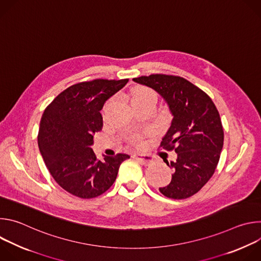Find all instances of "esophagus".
<instances>
[{
    "instance_id": "esophagus-1",
    "label": "esophagus",
    "mask_w": 261,
    "mask_h": 261,
    "mask_svg": "<svg viewBox=\"0 0 261 261\" xmlns=\"http://www.w3.org/2000/svg\"><path fill=\"white\" fill-rule=\"evenodd\" d=\"M133 158H135L139 163H141L142 165H145V166L146 165H150L154 161L153 157H151V156H142V155H140L138 153L134 154Z\"/></svg>"
}]
</instances>
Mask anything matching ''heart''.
<instances>
[{"label":"heart","mask_w":261,"mask_h":261,"mask_svg":"<svg viewBox=\"0 0 261 261\" xmlns=\"http://www.w3.org/2000/svg\"><path fill=\"white\" fill-rule=\"evenodd\" d=\"M150 100H156V95L155 93L148 88L145 87H139L137 89H135L130 97V101L132 106L138 103H142V102H146ZM139 140V137H134L133 141L137 142Z\"/></svg>","instance_id":"heart-1"}]
</instances>
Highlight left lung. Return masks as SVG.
Masks as SVG:
<instances>
[{"instance_id": "1", "label": "left lung", "mask_w": 261, "mask_h": 261, "mask_svg": "<svg viewBox=\"0 0 261 261\" xmlns=\"http://www.w3.org/2000/svg\"><path fill=\"white\" fill-rule=\"evenodd\" d=\"M133 81L155 90L172 115L160 146L174 151L177 158L165 161L173 174L159 191L172 199L188 198L208 181L218 165L224 141L219 111L207 94L182 77L152 74Z\"/></svg>"}]
</instances>
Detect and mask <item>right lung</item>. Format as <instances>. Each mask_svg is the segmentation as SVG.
I'll list each match as a JSON object with an SVG mask.
<instances>
[{
  "label": "right lung",
  "mask_w": 261,
  "mask_h": 261,
  "mask_svg": "<svg viewBox=\"0 0 261 261\" xmlns=\"http://www.w3.org/2000/svg\"><path fill=\"white\" fill-rule=\"evenodd\" d=\"M128 81L79 83L44 110L38 132L41 156L54 179L74 196L89 199L103 194L115 182L122 162L130 158L117 154L99 160L91 147L94 133L103 126L100 110Z\"/></svg>",
  "instance_id": "1"
}]
</instances>
